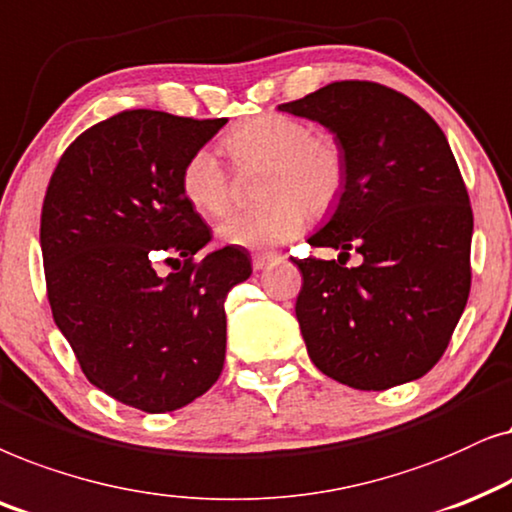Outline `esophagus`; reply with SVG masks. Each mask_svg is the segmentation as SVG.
<instances>
[{
  "mask_svg": "<svg viewBox=\"0 0 512 512\" xmlns=\"http://www.w3.org/2000/svg\"><path fill=\"white\" fill-rule=\"evenodd\" d=\"M276 260H281V255H278V252H255V255H252V267H255L257 271H262Z\"/></svg>",
  "mask_w": 512,
  "mask_h": 512,
  "instance_id": "1",
  "label": "esophagus"
}]
</instances>
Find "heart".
I'll list each match as a JSON object with an SVG mask.
<instances>
[{
	"label": "heart",
	"instance_id": "1",
	"mask_svg": "<svg viewBox=\"0 0 512 512\" xmlns=\"http://www.w3.org/2000/svg\"><path fill=\"white\" fill-rule=\"evenodd\" d=\"M241 175L262 173L255 210L224 217L217 234L227 245L264 250L304 229L306 213L323 217L337 206L346 187V154L335 138L311 135L304 121L262 114L236 126L224 138ZM180 192L201 215H220L234 201V180L210 149H196L180 173Z\"/></svg>",
	"mask_w": 512,
	"mask_h": 512
}]
</instances>
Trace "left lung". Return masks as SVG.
Masks as SVG:
<instances>
[{
	"instance_id": "1",
	"label": "left lung",
	"mask_w": 512,
	"mask_h": 512,
	"mask_svg": "<svg viewBox=\"0 0 512 512\" xmlns=\"http://www.w3.org/2000/svg\"><path fill=\"white\" fill-rule=\"evenodd\" d=\"M318 121L346 154L335 213L309 238L337 260H295V313L320 372L384 391L431 370L470 292L473 210L442 128L407 95L374 81H335L278 105ZM364 260L346 268L348 252Z\"/></svg>"
}]
</instances>
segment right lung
Returning <instances> with one entry per match:
<instances>
[{"mask_svg": "<svg viewBox=\"0 0 512 512\" xmlns=\"http://www.w3.org/2000/svg\"><path fill=\"white\" fill-rule=\"evenodd\" d=\"M227 119L126 109L79 135L53 170L42 208L46 290L81 372L142 412H173L220 377L224 299L250 278L248 250L194 255L208 224L180 173ZM161 259L178 269L159 277Z\"/></svg>", "mask_w": 512, "mask_h": 512, "instance_id": "right-lung-1", "label": "right lung"}]
</instances>
